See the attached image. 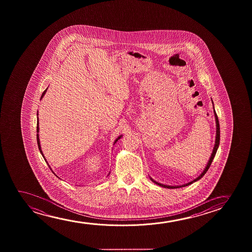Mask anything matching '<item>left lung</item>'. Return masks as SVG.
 <instances>
[{"label": "left lung", "mask_w": 252, "mask_h": 252, "mask_svg": "<svg viewBox=\"0 0 252 252\" xmlns=\"http://www.w3.org/2000/svg\"><path fill=\"white\" fill-rule=\"evenodd\" d=\"M213 101V100H212ZM214 104V102H213ZM214 106V105H213ZM214 116H215V121H216V138H215V144H214V150H213V152H212V155H211V158H209V161L207 162V166H206V168L203 170V172L200 174V176L197 177L196 179L193 180L192 182H189V183H186V184H183L182 186H169V185H164V184H162V183H158V182H156L154 180L152 179V177H150L151 180H152L153 183H156L157 185H158V186L162 187V188H167V189H177V188H182V187L189 186L190 184H192V183H194V182H197L198 180H200L202 176L207 173V170L209 169V167H210L211 163L213 162V160H214V157L216 155V152H217L218 148H219V145H220V123H219V119H218L217 114H216V112L214 110Z\"/></svg>", "instance_id": "obj_1"}]
</instances>
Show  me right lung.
<instances>
[{
  "label": "right lung",
  "mask_w": 252,
  "mask_h": 252,
  "mask_svg": "<svg viewBox=\"0 0 252 252\" xmlns=\"http://www.w3.org/2000/svg\"><path fill=\"white\" fill-rule=\"evenodd\" d=\"M46 90H47V89H46V90H45V91L43 92V94H42L41 97H40V100H41L42 98H43V97H44V95H45V93H46ZM37 115H38V114H37ZM38 131H39V128H38V121H37V132H38V134H37V142H38V150H39V152H40V153H41V155L43 156V158H45V157H44V154H43V152H42L41 146H40V142H39V136H38ZM121 137H122V135H121V136H119V137H118V138H116V140L114 141V144H115V143H116V142L118 141V140H119V139H120V138H121ZM45 162H47V161L45 160ZM49 167H50V166H49ZM52 172H53V171H52Z\"/></svg>",
  "instance_id": "obj_1"
}]
</instances>
